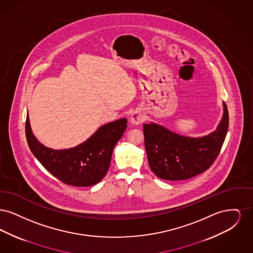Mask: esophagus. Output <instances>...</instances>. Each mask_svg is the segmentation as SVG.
I'll use <instances>...</instances> for the list:
<instances>
[{
	"mask_svg": "<svg viewBox=\"0 0 253 253\" xmlns=\"http://www.w3.org/2000/svg\"><path fill=\"white\" fill-rule=\"evenodd\" d=\"M145 120L144 114L140 111H133L130 116V122L132 125H138Z\"/></svg>",
	"mask_w": 253,
	"mask_h": 253,
	"instance_id": "34e87169",
	"label": "esophagus"
}]
</instances>
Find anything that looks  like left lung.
<instances>
[{
    "label": "left lung",
    "mask_w": 253,
    "mask_h": 253,
    "mask_svg": "<svg viewBox=\"0 0 253 253\" xmlns=\"http://www.w3.org/2000/svg\"><path fill=\"white\" fill-rule=\"evenodd\" d=\"M229 129V112L213 132L192 137L172 132L155 122L143 124L145 150L150 168L164 180H185L204 172L218 157Z\"/></svg>",
    "instance_id": "8db88e82"
}]
</instances>
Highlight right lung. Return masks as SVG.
I'll list each match as a JSON object with an SVG mask.
<instances>
[{
	"label": "right lung",
	"mask_w": 253,
	"mask_h": 253,
	"mask_svg": "<svg viewBox=\"0 0 253 253\" xmlns=\"http://www.w3.org/2000/svg\"><path fill=\"white\" fill-rule=\"evenodd\" d=\"M126 128L125 118L112 121L100 126L87 140L76 147L54 150L37 139L27 113L25 135L30 151L52 175L70 186L90 187L107 173L113 150Z\"/></svg>",
	"instance_id": "right-lung-1"
}]
</instances>
